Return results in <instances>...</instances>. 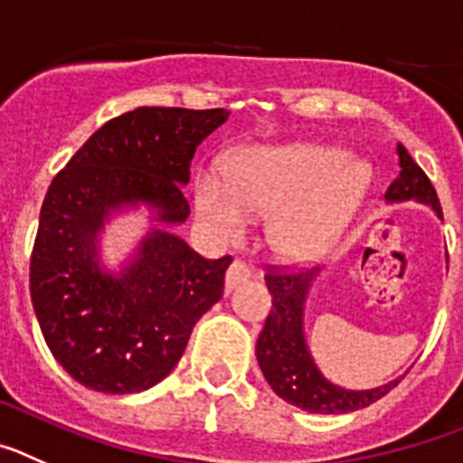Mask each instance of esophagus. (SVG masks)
I'll list each match as a JSON object with an SVG mask.
<instances>
[{"label":"esophagus","instance_id":"esophagus-1","mask_svg":"<svg viewBox=\"0 0 463 463\" xmlns=\"http://www.w3.org/2000/svg\"><path fill=\"white\" fill-rule=\"evenodd\" d=\"M251 279V269H249L247 262H241V260H232L231 262V268H228L226 272V288L232 290L235 286H240V283L249 281Z\"/></svg>","mask_w":463,"mask_h":463}]
</instances>
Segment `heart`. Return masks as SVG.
Here are the masks:
<instances>
[{
  "label": "heart",
  "mask_w": 463,
  "mask_h": 463,
  "mask_svg": "<svg viewBox=\"0 0 463 463\" xmlns=\"http://www.w3.org/2000/svg\"><path fill=\"white\" fill-rule=\"evenodd\" d=\"M369 173L339 149L320 145L244 154L228 184L205 175L195 184L201 222L226 241L240 240L249 219H268L269 244L281 258L307 260L335 244L360 210Z\"/></svg>",
  "instance_id": "b5f03b06"
}]
</instances>
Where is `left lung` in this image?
I'll return each mask as SVG.
<instances>
[{
    "label": "left lung",
    "mask_w": 463,
    "mask_h": 463,
    "mask_svg": "<svg viewBox=\"0 0 463 463\" xmlns=\"http://www.w3.org/2000/svg\"><path fill=\"white\" fill-rule=\"evenodd\" d=\"M397 154L402 170H399L397 180L387 186V201L427 203L443 219L439 195L424 170L415 164L403 145H399ZM318 268L307 269V272H290L288 268L269 265L265 283L272 295V311L258 336L256 357L265 381L283 402L309 411V413H351V411H360V408H366L369 403L385 397L392 387L399 385V378L387 385L373 387V390H344L318 372L302 327L304 302H307L311 283L318 277Z\"/></svg>",
    "instance_id": "left-lung-1"
}]
</instances>
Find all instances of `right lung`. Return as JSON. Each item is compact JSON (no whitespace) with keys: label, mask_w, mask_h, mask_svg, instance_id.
Listing matches in <instances>:
<instances>
[{"label":"right lung","mask_w":463,"mask_h":463,"mask_svg":"<svg viewBox=\"0 0 463 463\" xmlns=\"http://www.w3.org/2000/svg\"><path fill=\"white\" fill-rule=\"evenodd\" d=\"M223 108H136L103 124L50 184L29 262V293L50 353L80 385L143 392L180 362L194 325L219 302L232 258L207 260L173 232L152 231L119 274L99 265L112 212L147 205L186 222L182 186L195 147Z\"/></svg>","instance_id":"1"}]
</instances>
